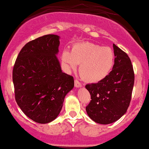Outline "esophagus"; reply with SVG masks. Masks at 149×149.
<instances>
[{"label":"esophagus","mask_w":149,"mask_h":149,"mask_svg":"<svg viewBox=\"0 0 149 149\" xmlns=\"http://www.w3.org/2000/svg\"><path fill=\"white\" fill-rule=\"evenodd\" d=\"M74 86L77 88H79V87H81L82 84L80 81H79L77 79H74Z\"/></svg>","instance_id":"34e87169"}]
</instances>
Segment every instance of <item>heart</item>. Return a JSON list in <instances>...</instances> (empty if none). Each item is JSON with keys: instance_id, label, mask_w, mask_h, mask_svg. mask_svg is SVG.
Masks as SVG:
<instances>
[{"instance_id": "b5f03b06", "label": "heart", "mask_w": 149, "mask_h": 149, "mask_svg": "<svg viewBox=\"0 0 149 149\" xmlns=\"http://www.w3.org/2000/svg\"><path fill=\"white\" fill-rule=\"evenodd\" d=\"M61 60L67 70H74L80 64L79 74L86 81L98 82L107 77L114 64V54L109 47L95 44H77L72 51L65 50Z\"/></svg>"}]
</instances>
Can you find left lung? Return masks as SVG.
<instances>
[{
    "label": "left lung",
    "instance_id": "left-lung-1",
    "mask_svg": "<svg viewBox=\"0 0 149 149\" xmlns=\"http://www.w3.org/2000/svg\"><path fill=\"white\" fill-rule=\"evenodd\" d=\"M114 65L112 70L102 81L86 85L90 93L86 107L88 116L97 123L109 124L125 114L130 105L134 73L128 55L114 44Z\"/></svg>",
    "mask_w": 149,
    "mask_h": 149
}]
</instances>
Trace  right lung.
<instances>
[{"label":"right lung","mask_w":149,"mask_h":149,"mask_svg":"<svg viewBox=\"0 0 149 149\" xmlns=\"http://www.w3.org/2000/svg\"><path fill=\"white\" fill-rule=\"evenodd\" d=\"M56 35H45L26 43L12 70L15 97L22 111L33 121L47 123L60 113L74 78L63 72L56 54Z\"/></svg>","instance_id":"obj_1"}]
</instances>
